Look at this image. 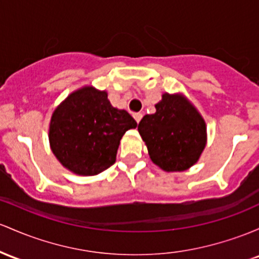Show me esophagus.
I'll use <instances>...</instances> for the list:
<instances>
[{
  "mask_svg": "<svg viewBox=\"0 0 259 259\" xmlns=\"http://www.w3.org/2000/svg\"><path fill=\"white\" fill-rule=\"evenodd\" d=\"M141 118H143V114H141V113H135L134 114V119L136 120V123H139V121L141 120Z\"/></svg>",
  "mask_w": 259,
  "mask_h": 259,
  "instance_id": "esophagus-1",
  "label": "esophagus"
}]
</instances>
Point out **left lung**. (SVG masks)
Returning <instances> with one entry per match:
<instances>
[{
    "mask_svg": "<svg viewBox=\"0 0 259 259\" xmlns=\"http://www.w3.org/2000/svg\"><path fill=\"white\" fill-rule=\"evenodd\" d=\"M156 113L145 115L138 130L151 161L166 172L195 164L206 145V125L197 108L182 95L164 93Z\"/></svg>",
    "mask_w": 259,
    "mask_h": 259,
    "instance_id": "8db88e82",
    "label": "left lung"
}]
</instances>
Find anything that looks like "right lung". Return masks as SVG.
Listing matches in <instances>:
<instances>
[{
  "label": "right lung",
  "instance_id": "right-lung-1",
  "mask_svg": "<svg viewBox=\"0 0 259 259\" xmlns=\"http://www.w3.org/2000/svg\"><path fill=\"white\" fill-rule=\"evenodd\" d=\"M136 126L126 110L110 104L106 91L86 86L54 110L49 126L51 151L69 171L96 176L114 163L125 132Z\"/></svg>",
  "mask_w": 259,
  "mask_h": 259
}]
</instances>
